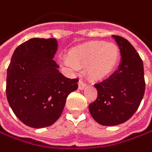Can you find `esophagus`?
Listing matches in <instances>:
<instances>
[{
    "label": "esophagus",
    "instance_id": "34e87169",
    "mask_svg": "<svg viewBox=\"0 0 152 152\" xmlns=\"http://www.w3.org/2000/svg\"><path fill=\"white\" fill-rule=\"evenodd\" d=\"M86 86V84L85 82H83L82 80H80V81H79V89H80V90H83Z\"/></svg>",
    "mask_w": 152,
    "mask_h": 152
}]
</instances>
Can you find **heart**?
<instances>
[{"mask_svg":"<svg viewBox=\"0 0 152 152\" xmlns=\"http://www.w3.org/2000/svg\"><path fill=\"white\" fill-rule=\"evenodd\" d=\"M119 58L120 50L115 43L93 42L72 49L68 57L61 58V63L73 71L87 66L91 79L102 80L115 69Z\"/></svg>","mask_w":152,"mask_h":152,"instance_id":"obj_1","label":"heart"}]
</instances>
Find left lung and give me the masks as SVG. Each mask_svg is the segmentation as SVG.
<instances>
[{
    "mask_svg": "<svg viewBox=\"0 0 152 152\" xmlns=\"http://www.w3.org/2000/svg\"><path fill=\"white\" fill-rule=\"evenodd\" d=\"M112 37L120 48L121 63L108 79L94 85L97 98L89 105L91 116L102 126H116L129 120L138 110L145 90L140 55L124 37Z\"/></svg>",
    "mask_w": 152,
    "mask_h": 152,
    "instance_id": "left-lung-1",
    "label": "left lung"
}]
</instances>
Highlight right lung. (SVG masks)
Returning <instances> with one entry per match:
<instances>
[{
    "instance_id": "obj_1",
    "label": "right lung",
    "mask_w": 152,
    "mask_h": 152,
    "mask_svg": "<svg viewBox=\"0 0 152 152\" xmlns=\"http://www.w3.org/2000/svg\"><path fill=\"white\" fill-rule=\"evenodd\" d=\"M55 38H31L16 48L7 72V98L12 110L28 126L42 128L61 116L78 79L66 78L53 60Z\"/></svg>"
}]
</instances>
